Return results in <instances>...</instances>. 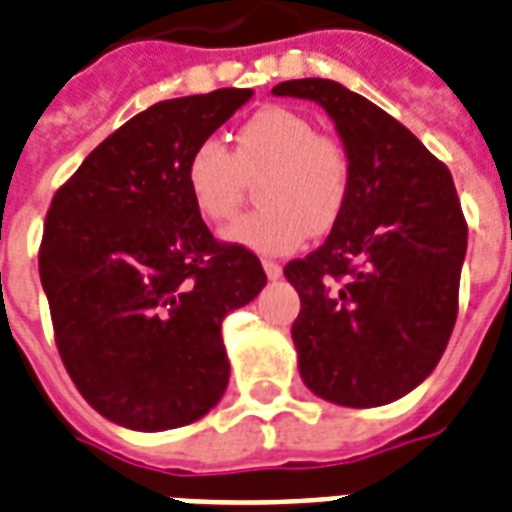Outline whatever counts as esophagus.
Returning <instances> with one entry per match:
<instances>
[{"label":"esophagus","mask_w":512,"mask_h":512,"mask_svg":"<svg viewBox=\"0 0 512 512\" xmlns=\"http://www.w3.org/2000/svg\"><path fill=\"white\" fill-rule=\"evenodd\" d=\"M264 272H267L269 280H277V277L283 275V267L277 261H264Z\"/></svg>","instance_id":"34e87169"}]
</instances>
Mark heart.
<instances>
[{
  "label": "heart",
  "instance_id": "b5f03b06",
  "mask_svg": "<svg viewBox=\"0 0 512 512\" xmlns=\"http://www.w3.org/2000/svg\"><path fill=\"white\" fill-rule=\"evenodd\" d=\"M259 181L264 211L229 224L221 237L261 256L299 251L307 235L339 219L350 192V162L334 138L318 136L307 117L269 106L237 130L235 149L205 138L186 160V189L202 219L224 221L243 197L245 176Z\"/></svg>",
  "mask_w": 512,
  "mask_h": 512
}]
</instances>
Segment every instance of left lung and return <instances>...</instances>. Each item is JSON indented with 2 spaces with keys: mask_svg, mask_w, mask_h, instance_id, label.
<instances>
[{
  "mask_svg": "<svg viewBox=\"0 0 512 512\" xmlns=\"http://www.w3.org/2000/svg\"><path fill=\"white\" fill-rule=\"evenodd\" d=\"M272 95L323 106L350 162L331 235L285 267L301 299L299 374L328 403L384 406L425 382L449 344L467 253L457 189L411 130L334 79H291Z\"/></svg>",
  "mask_w": 512,
  "mask_h": 512,
  "instance_id": "1",
  "label": "left lung"
}]
</instances>
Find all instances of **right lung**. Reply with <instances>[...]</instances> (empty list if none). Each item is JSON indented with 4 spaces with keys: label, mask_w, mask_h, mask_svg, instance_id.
Listing matches in <instances>:
<instances>
[{
    "label": "right lung",
    "mask_w": 512,
    "mask_h": 512,
    "mask_svg": "<svg viewBox=\"0 0 512 512\" xmlns=\"http://www.w3.org/2000/svg\"><path fill=\"white\" fill-rule=\"evenodd\" d=\"M251 95L221 87L149 106L55 192L39 248L55 342L82 398L114 425L162 433L224 398L221 323L267 275L248 248L213 240L184 173Z\"/></svg>",
    "instance_id": "1"
}]
</instances>
